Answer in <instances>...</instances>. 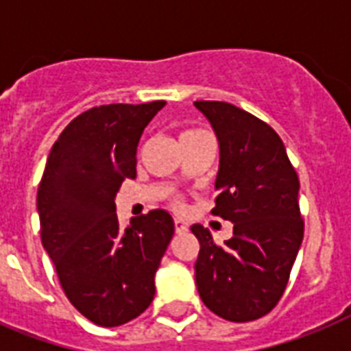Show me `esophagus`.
<instances>
[{
    "mask_svg": "<svg viewBox=\"0 0 351 351\" xmlns=\"http://www.w3.org/2000/svg\"><path fill=\"white\" fill-rule=\"evenodd\" d=\"M187 228H189V226H187L186 222H184V220H180V219H176V220H175V231H176V233H178V234L186 233Z\"/></svg>",
    "mask_w": 351,
    "mask_h": 351,
    "instance_id": "1",
    "label": "esophagus"
}]
</instances>
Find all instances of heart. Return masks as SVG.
Instances as JSON below:
<instances>
[{"label":"heart","mask_w":351,"mask_h":351,"mask_svg":"<svg viewBox=\"0 0 351 351\" xmlns=\"http://www.w3.org/2000/svg\"><path fill=\"white\" fill-rule=\"evenodd\" d=\"M195 132H198V131H189V132H184V134H195ZM184 134H182V136H184Z\"/></svg>","instance_id":"b5f03b06"}]
</instances>
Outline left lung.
<instances>
[{"instance_id": "1", "label": "left lung", "mask_w": 351, "mask_h": 351, "mask_svg": "<svg viewBox=\"0 0 351 351\" xmlns=\"http://www.w3.org/2000/svg\"><path fill=\"white\" fill-rule=\"evenodd\" d=\"M220 149L213 215L233 222L219 245L204 226L195 277L200 299L226 321L261 319L277 306L304 237L299 176L266 121L226 101H195Z\"/></svg>"}]
</instances>
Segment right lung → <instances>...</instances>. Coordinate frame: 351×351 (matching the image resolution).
I'll list each match as a JSON object with an SVG mask.
<instances>
[{"mask_svg": "<svg viewBox=\"0 0 351 351\" xmlns=\"http://www.w3.org/2000/svg\"><path fill=\"white\" fill-rule=\"evenodd\" d=\"M164 106L111 104L82 112L52 145L38 187L41 244L71 304L98 326H120L147 310L175 233L164 209L121 228L114 206L121 182L136 176L143 129Z\"/></svg>", "mask_w": 351, "mask_h": 351, "instance_id": "1", "label": "right lung"}]
</instances>
